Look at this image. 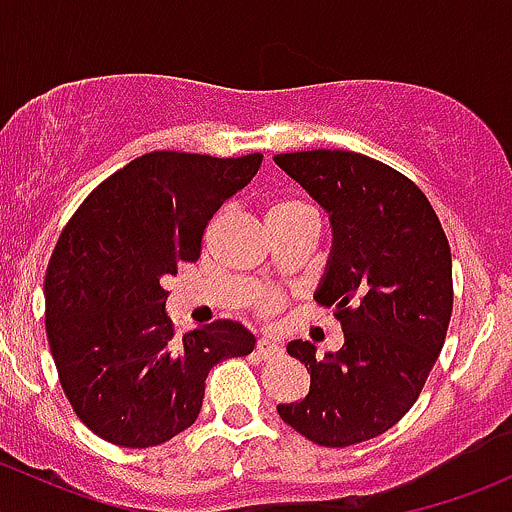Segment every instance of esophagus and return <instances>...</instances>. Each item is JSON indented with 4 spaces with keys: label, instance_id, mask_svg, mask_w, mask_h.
<instances>
[{
    "label": "esophagus",
    "instance_id": "1",
    "mask_svg": "<svg viewBox=\"0 0 512 512\" xmlns=\"http://www.w3.org/2000/svg\"><path fill=\"white\" fill-rule=\"evenodd\" d=\"M255 352H257V356H262V359H267V356L280 354V344L275 342V337H260Z\"/></svg>",
    "mask_w": 512,
    "mask_h": 512
}]
</instances>
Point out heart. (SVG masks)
I'll return each instance as SVG.
<instances>
[{
    "mask_svg": "<svg viewBox=\"0 0 512 512\" xmlns=\"http://www.w3.org/2000/svg\"><path fill=\"white\" fill-rule=\"evenodd\" d=\"M292 210H312V208H307V205L297 203V200H285V203H277L275 208H272L270 215H275V213H292ZM270 302H272V299H267V304H270Z\"/></svg>",
    "mask_w": 512,
    "mask_h": 512,
    "instance_id": "b5f03b06",
    "label": "heart"
}]
</instances>
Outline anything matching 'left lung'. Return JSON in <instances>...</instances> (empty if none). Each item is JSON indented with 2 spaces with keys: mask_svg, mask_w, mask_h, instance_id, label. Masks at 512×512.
<instances>
[{
  "mask_svg": "<svg viewBox=\"0 0 512 512\" xmlns=\"http://www.w3.org/2000/svg\"><path fill=\"white\" fill-rule=\"evenodd\" d=\"M275 163L327 213L332 250L314 297L337 309L344 344L317 359L294 339L309 394L277 414L309 441L354 446L389 431L421 394L453 309L451 250L426 195L354 151L280 153Z\"/></svg>",
  "mask_w": 512,
  "mask_h": 512,
  "instance_id": "obj_1",
  "label": "left lung"
}]
</instances>
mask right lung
Masks as SVG:
<instances>
[{"mask_svg":"<svg viewBox=\"0 0 512 512\" xmlns=\"http://www.w3.org/2000/svg\"><path fill=\"white\" fill-rule=\"evenodd\" d=\"M262 156L156 151L113 173L61 232L46 270V337L66 399L103 441L160 446L200 414L215 364L255 334L215 322L173 337L165 280L195 262L208 220Z\"/></svg>","mask_w":512,"mask_h":512,"instance_id":"1","label":"right lung"}]
</instances>
